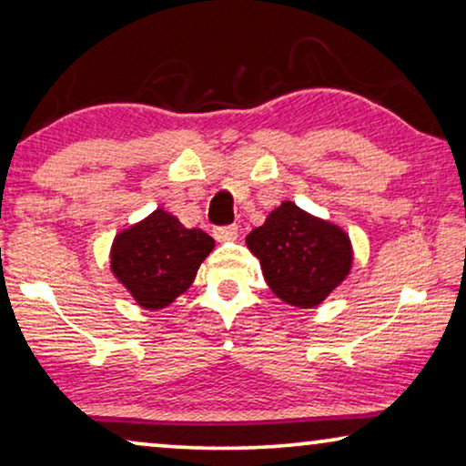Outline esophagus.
Masks as SVG:
<instances>
[{
    "label": "esophagus",
    "instance_id": "obj_1",
    "mask_svg": "<svg viewBox=\"0 0 466 466\" xmlns=\"http://www.w3.org/2000/svg\"><path fill=\"white\" fill-rule=\"evenodd\" d=\"M213 234H215V238L218 240H232V238H236V234H238V226H221V228H215L213 230Z\"/></svg>",
    "mask_w": 466,
    "mask_h": 466
}]
</instances>
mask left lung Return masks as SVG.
Masks as SVG:
<instances>
[{
    "label": "left lung",
    "mask_w": 466,
    "mask_h": 466,
    "mask_svg": "<svg viewBox=\"0 0 466 466\" xmlns=\"http://www.w3.org/2000/svg\"><path fill=\"white\" fill-rule=\"evenodd\" d=\"M272 293L295 308L320 305L351 269V240L343 228L303 211L290 200L247 236Z\"/></svg>",
    "instance_id": "obj_1"
}]
</instances>
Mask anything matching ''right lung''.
Instances as JSON below:
<instances>
[{"mask_svg":"<svg viewBox=\"0 0 466 466\" xmlns=\"http://www.w3.org/2000/svg\"><path fill=\"white\" fill-rule=\"evenodd\" d=\"M215 240L198 228H184L176 215L152 211L115 236L110 269L137 305L163 309L190 289Z\"/></svg>","mask_w":466,"mask_h":466,"instance_id":"obj_1","label":"right lung"}]
</instances>
